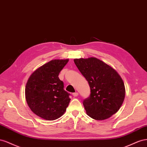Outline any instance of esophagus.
I'll use <instances>...</instances> for the list:
<instances>
[{"instance_id": "34e87169", "label": "esophagus", "mask_w": 147, "mask_h": 147, "mask_svg": "<svg viewBox=\"0 0 147 147\" xmlns=\"http://www.w3.org/2000/svg\"><path fill=\"white\" fill-rule=\"evenodd\" d=\"M73 95L74 96V97H77V96L78 95V92H75V93L73 94Z\"/></svg>"}]
</instances>
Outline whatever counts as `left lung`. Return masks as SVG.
Returning <instances> with one entry per match:
<instances>
[{"mask_svg": "<svg viewBox=\"0 0 147 147\" xmlns=\"http://www.w3.org/2000/svg\"><path fill=\"white\" fill-rule=\"evenodd\" d=\"M74 61L90 88V97L83 102L87 115L98 121L110 118L124 102L123 79L111 66L95 57L75 58Z\"/></svg>", "mask_w": 147, "mask_h": 147, "instance_id": "obj_1", "label": "left lung"}]
</instances>
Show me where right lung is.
Returning <instances> with one entry per match:
<instances>
[{
    "label": "right lung",
    "instance_id": "obj_1",
    "mask_svg": "<svg viewBox=\"0 0 147 147\" xmlns=\"http://www.w3.org/2000/svg\"><path fill=\"white\" fill-rule=\"evenodd\" d=\"M69 59L52 60L33 72L25 87V97L31 110L47 121L64 114L71 98L58 78Z\"/></svg>",
    "mask_w": 147,
    "mask_h": 147
}]
</instances>
